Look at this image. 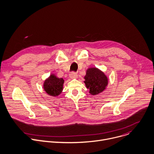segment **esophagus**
<instances>
[{"label":"esophagus","instance_id":"1","mask_svg":"<svg viewBox=\"0 0 154 154\" xmlns=\"http://www.w3.org/2000/svg\"><path fill=\"white\" fill-rule=\"evenodd\" d=\"M69 77H70L71 79H75V78H76L78 77V75H77V74H76V73H75V72H72V73H70Z\"/></svg>","mask_w":154,"mask_h":154}]
</instances>
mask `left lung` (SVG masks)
Listing matches in <instances>:
<instances>
[{
  "instance_id": "1",
  "label": "left lung",
  "mask_w": 154,
  "mask_h": 154,
  "mask_svg": "<svg viewBox=\"0 0 154 154\" xmlns=\"http://www.w3.org/2000/svg\"><path fill=\"white\" fill-rule=\"evenodd\" d=\"M84 79L85 86L89 89V93L92 95L101 93L108 84L107 77L102 71L96 67L88 69Z\"/></svg>"
}]
</instances>
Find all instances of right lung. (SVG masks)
<instances>
[{
  "label": "right lung",
  "mask_w": 154,
  "mask_h": 154,
  "mask_svg": "<svg viewBox=\"0 0 154 154\" xmlns=\"http://www.w3.org/2000/svg\"><path fill=\"white\" fill-rule=\"evenodd\" d=\"M64 80L51 74L44 82V89L46 93L51 97L59 95L63 90Z\"/></svg>",
  "instance_id": "add662e5"
}]
</instances>
